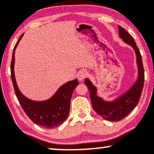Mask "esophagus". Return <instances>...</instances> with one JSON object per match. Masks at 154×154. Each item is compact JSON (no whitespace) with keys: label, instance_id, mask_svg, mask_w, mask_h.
I'll return each instance as SVG.
<instances>
[{"label":"esophagus","instance_id":"34e87169","mask_svg":"<svg viewBox=\"0 0 154 154\" xmlns=\"http://www.w3.org/2000/svg\"><path fill=\"white\" fill-rule=\"evenodd\" d=\"M86 77H87V72L84 71V70L80 71L78 72V74H77V79H78L79 81H82Z\"/></svg>","mask_w":154,"mask_h":154}]
</instances>
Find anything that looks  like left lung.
I'll return each instance as SVG.
<instances>
[{
    "instance_id": "obj_1",
    "label": "left lung",
    "mask_w": 154,
    "mask_h": 154,
    "mask_svg": "<svg viewBox=\"0 0 154 154\" xmlns=\"http://www.w3.org/2000/svg\"><path fill=\"white\" fill-rule=\"evenodd\" d=\"M119 36L125 43L135 51L137 67V77L133 84L122 95L112 100H106L98 95L97 88L89 78L85 79V84L90 92L93 109L104 119L117 122L128 116L135 109L140 98L144 84V69L142 57L132 37L122 26H119Z\"/></svg>"
}]
</instances>
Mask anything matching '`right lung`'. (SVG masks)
Segmentation results:
<instances>
[{
  "label": "right lung",
  "instance_id": "right-lung-1",
  "mask_svg": "<svg viewBox=\"0 0 154 154\" xmlns=\"http://www.w3.org/2000/svg\"><path fill=\"white\" fill-rule=\"evenodd\" d=\"M24 33L16 44L11 63V76L16 95L23 110L34 123L45 128H55L68 118L72 93L79 82L77 79L68 81L59 87L50 98L45 100H33L23 95L17 85L14 75L15 51Z\"/></svg>",
  "mask_w": 154,
  "mask_h": 154
}]
</instances>
